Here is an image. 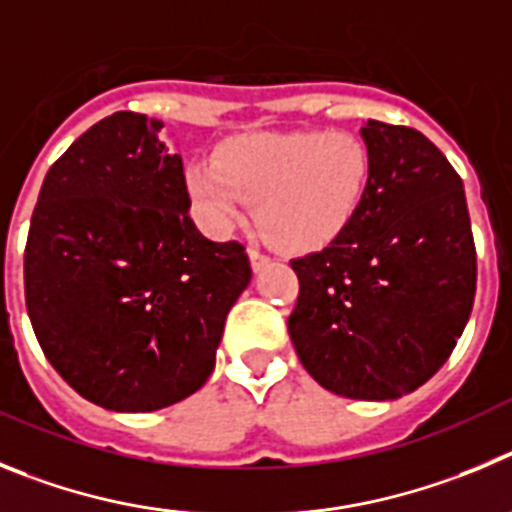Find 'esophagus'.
I'll use <instances>...</instances> for the list:
<instances>
[{
  "label": "esophagus",
  "instance_id": "esophagus-1",
  "mask_svg": "<svg viewBox=\"0 0 512 512\" xmlns=\"http://www.w3.org/2000/svg\"><path fill=\"white\" fill-rule=\"evenodd\" d=\"M270 262H273V260H270V257L262 255L260 250H255V247H252V250H250V265H252V270H255V273L265 270V267L270 265Z\"/></svg>",
  "mask_w": 512,
  "mask_h": 512
}]
</instances>
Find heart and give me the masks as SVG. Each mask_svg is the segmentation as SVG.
<instances>
[{
    "label": "heart",
    "mask_w": 512,
    "mask_h": 512,
    "mask_svg": "<svg viewBox=\"0 0 512 512\" xmlns=\"http://www.w3.org/2000/svg\"><path fill=\"white\" fill-rule=\"evenodd\" d=\"M370 150L357 135L329 130L229 137L216 160H193L186 191L211 234H227L257 206L260 229L296 255L334 245L365 204Z\"/></svg>",
    "instance_id": "obj_1"
}]
</instances>
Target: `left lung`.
Listing matches in <instances>:
<instances>
[{"label": "left lung", "instance_id": "8db88e82", "mask_svg": "<svg viewBox=\"0 0 512 512\" xmlns=\"http://www.w3.org/2000/svg\"><path fill=\"white\" fill-rule=\"evenodd\" d=\"M367 199L352 227L290 262L298 301L288 319L301 365L321 388L395 400L421 388L457 347L477 288L462 178L411 127L367 119Z\"/></svg>", "mask_w": 512, "mask_h": 512}]
</instances>
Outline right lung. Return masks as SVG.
<instances>
[{
  "label": "right lung",
  "mask_w": 512,
  "mask_h": 512,
  "mask_svg": "<svg viewBox=\"0 0 512 512\" xmlns=\"http://www.w3.org/2000/svg\"><path fill=\"white\" fill-rule=\"evenodd\" d=\"M160 119L117 112L45 176L25 247V301L55 372L91 403L150 413L209 380L252 267L188 216Z\"/></svg>",
  "instance_id": "obj_1"
}]
</instances>
